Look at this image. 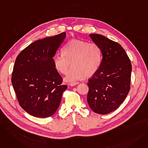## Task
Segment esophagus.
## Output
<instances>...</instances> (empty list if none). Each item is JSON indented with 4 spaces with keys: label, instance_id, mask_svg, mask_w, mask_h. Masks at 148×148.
<instances>
[{
    "label": "esophagus",
    "instance_id": "1",
    "mask_svg": "<svg viewBox=\"0 0 148 148\" xmlns=\"http://www.w3.org/2000/svg\"><path fill=\"white\" fill-rule=\"evenodd\" d=\"M79 84V82H74V83H69V85L71 86H75V85L78 84Z\"/></svg>",
    "mask_w": 148,
    "mask_h": 148
}]
</instances>
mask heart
<instances>
[{"instance_id":"1","label":"heart","mask_w":148,"mask_h":148,"mask_svg":"<svg viewBox=\"0 0 148 148\" xmlns=\"http://www.w3.org/2000/svg\"><path fill=\"white\" fill-rule=\"evenodd\" d=\"M101 59L99 47L95 43H88L79 40H70L62 51L61 56L53 58V65L56 71L66 74L65 81L74 83L83 80L85 76L90 77L98 69Z\"/></svg>"}]
</instances>
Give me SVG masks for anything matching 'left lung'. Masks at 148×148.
<instances>
[{"label":"left lung","instance_id":"left-lung-1","mask_svg":"<svg viewBox=\"0 0 148 148\" xmlns=\"http://www.w3.org/2000/svg\"><path fill=\"white\" fill-rule=\"evenodd\" d=\"M100 48L102 60L97 72L89 79L87 101L96 113L108 114L119 107L130 89L132 66L122 47L99 34H90Z\"/></svg>","mask_w":148,"mask_h":148}]
</instances>
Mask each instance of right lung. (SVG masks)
Here are the masks:
<instances>
[{"instance_id":"1","label":"right lung","mask_w":148,"mask_h":148,"mask_svg":"<svg viewBox=\"0 0 148 148\" xmlns=\"http://www.w3.org/2000/svg\"><path fill=\"white\" fill-rule=\"evenodd\" d=\"M66 38L65 32L37 40L18 54L11 82L19 104L38 118L54 114L66 85L53 65V58Z\"/></svg>"}]
</instances>
